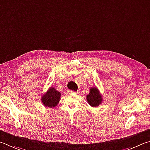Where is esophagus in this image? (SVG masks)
<instances>
[{
    "instance_id": "1",
    "label": "esophagus",
    "mask_w": 150,
    "mask_h": 150,
    "mask_svg": "<svg viewBox=\"0 0 150 150\" xmlns=\"http://www.w3.org/2000/svg\"><path fill=\"white\" fill-rule=\"evenodd\" d=\"M68 93H70V94H77V92L74 91H68Z\"/></svg>"
}]
</instances>
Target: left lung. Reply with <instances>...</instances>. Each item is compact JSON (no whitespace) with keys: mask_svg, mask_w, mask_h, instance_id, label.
<instances>
[{"mask_svg":"<svg viewBox=\"0 0 150 150\" xmlns=\"http://www.w3.org/2000/svg\"><path fill=\"white\" fill-rule=\"evenodd\" d=\"M86 100L92 107H97L102 102V98L96 87H91L89 94L86 96Z\"/></svg>","mask_w":150,"mask_h":150,"instance_id":"1","label":"left lung"}]
</instances>
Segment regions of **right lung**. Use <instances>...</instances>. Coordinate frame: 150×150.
Listing matches in <instances>:
<instances>
[{"mask_svg":"<svg viewBox=\"0 0 150 150\" xmlns=\"http://www.w3.org/2000/svg\"><path fill=\"white\" fill-rule=\"evenodd\" d=\"M60 96V92L57 91L54 87H50L42 96L41 101L45 107L54 108L58 105Z\"/></svg>","mask_w":150,"mask_h":150,"instance_id":"add662e5","label":"right lung"}]
</instances>
